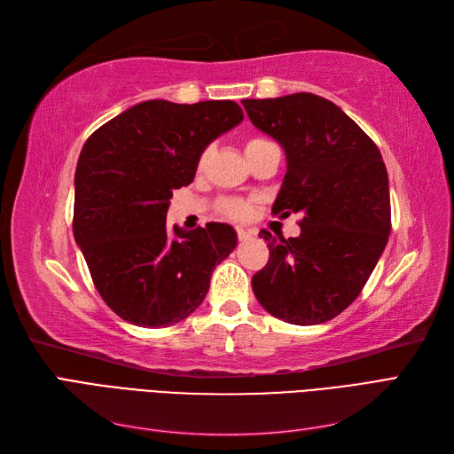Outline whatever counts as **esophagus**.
Returning a JSON list of instances; mask_svg holds the SVG:
<instances>
[{
  "instance_id": "34e87169",
  "label": "esophagus",
  "mask_w": 454,
  "mask_h": 454,
  "mask_svg": "<svg viewBox=\"0 0 454 454\" xmlns=\"http://www.w3.org/2000/svg\"><path fill=\"white\" fill-rule=\"evenodd\" d=\"M237 235H239V240L240 242H246L248 239H252L255 235L254 229H248V227H239L237 229Z\"/></svg>"
}]
</instances>
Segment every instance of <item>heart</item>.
Wrapping results in <instances>:
<instances>
[{"instance_id":"obj_1","label":"heart","mask_w":454,"mask_h":454,"mask_svg":"<svg viewBox=\"0 0 454 454\" xmlns=\"http://www.w3.org/2000/svg\"><path fill=\"white\" fill-rule=\"evenodd\" d=\"M259 142H265V140H259V138H254L250 140L248 144H246V149L252 147L254 144H259ZM206 155L200 157V164L204 162ZM222 212L229 217H235V219H244L248 217L250 212H252V204L248 200H242V199H227L222 202Z\"/></svg>"}]
</instances>
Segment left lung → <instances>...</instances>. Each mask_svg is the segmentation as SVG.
Listing matches in <instances>:
<instances>
[{
	"label": "left lung",
	"mask_w": 454,
	"mask_h": 454,
	"mask_svg": "<svg viewBox=\"0 0 454 454\" xmlns=\"http://www.w3.org/2000/svg\"><path fill=\"white\" fill-rule=\"evenodd\" d=\"M254 127L286 153L272 204L301 214V235L272 237L269 263L252 278L274 318L314 325L335 318L360 295L390 237L388 174L373 140L339 106L310 92L242 100Z\"/></svg>",
	"instance_id": "left-lung-1"
}]
</instances>
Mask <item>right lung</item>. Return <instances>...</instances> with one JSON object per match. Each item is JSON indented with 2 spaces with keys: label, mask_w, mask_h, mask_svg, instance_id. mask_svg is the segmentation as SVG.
<instances>
[{
  "label": "right lung",
  "mask_w": 454,
  "mask_h": 454,
  "mask_svg": "<svg viewBox=\"0 0 454 454\" xmlns=\"http://www.w3.org/2000/svg\"><path fill=\"white\" fill-rule=\"evenodd\" d=\"M237 102L145 100L90 134L77 160L74 237L96 290L122 320L167 327L197 310L237 231L167 229L172 191L195 180L200 155L242 122Z\"/></svg>",
  "instance_id": "right-lung-1"
}]
</instances>
